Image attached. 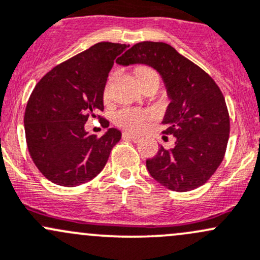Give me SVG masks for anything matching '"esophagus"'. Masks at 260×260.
<instances>
[{
	"label": "esophagus",
	"mask_w": 260,
	"mask_h": 260,
	"mask_svg": "<svg viewBox=\"0 0 260 260\" xmlns=\"http://www.w3.org/2000/svg\"><path fill=\"white\" fill-rule=\"evenodd\" d=\"M122 137L124 139H131V141H133V142H138V141H141V139H142V136L135 135V133H128V132L123 133Z\"/></svg>",
	"instance_id": "1"
}]
</instances>
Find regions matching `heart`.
<instances>
[{
  "instance_id": "obj_1",
  "label": "heart",
  "mask_w": 260,
  "mask_h": 260,
  "mask_svg": "<svg viewBox=\"0 0 260 260\" xmlns=\"http://www.w3.org/2000/svg\"><path fill=\"white\" fill-rule=\"evenodd\" d=\"M148 71L151 70L143 68V70L139 71V73L148 72ZM151 118H153V113L151 111H142V109L129 107L118 109L113 116V121L116 124L132 131L142 129L144 127V123L149 121Z\"/></svg>"
}]
</instances>
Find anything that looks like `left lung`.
<instances>
[{
  "mask_svg": "<svg viewBox=\"0 0 260 260\" xmlns=\"http://www.w3.org/2000/svg\"><path fill=\"white\" fill-rule=\"evenodd\" d=\"M146 64L165 83L169 105L163 123L176 144L147 159L149 174L163 187L188 192L201 187L222 163L229 138V114L219 87L201 67L163 42L136 43L116 61Z\"/></svg>",
  "mask_w": 260,
  "mask_h": 260,
  "instance_id": "obj_1",
  "label": "left lung"
}]
</instances>
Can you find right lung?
I'll use <instances>...</instances> for the list:
<instances>
[{"instance_id":"right-lung-1","label":"right lung","mask_w":260,"mask_h":260,"mask_svg":"<svg viewBox=\"0 0 260 260\" xmlns=\"http://www.w3.org/2000/svg\"><path fill=\"white\" fill-rule=\"evenodd\" d=\"M127 47L97 43L56 66L35 87L24 112L27 147L35 165L52 183L75 187L93 179L121 139L117 128H108L98 138L84 124L89 116L95 118L103 111L108 73Z\"/></svg>"}]
</instances>
